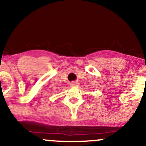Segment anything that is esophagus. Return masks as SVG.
Listing matches in <instances>:
<instances>
[{"instance_id": "1", "label": "esophagus", "mask_w": 146, "mask_h": 146, "mask_svg": "<svg viewBox=\"0 0 146 146\" xmlns=\"http://www.w3.org/2000/svg\"><path fill=\"white\" fill-rule=\"evenodd\" d=\"M79 84H80V83H79L78 82H76V81H73L71 83V86H78Z\"/></svg>"}]
</instances>
